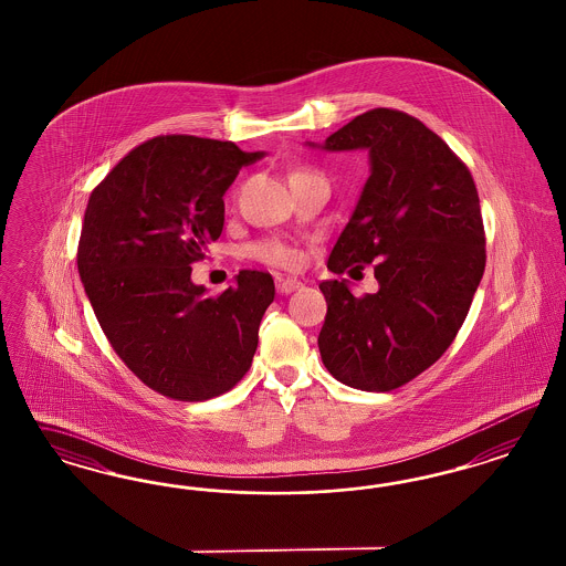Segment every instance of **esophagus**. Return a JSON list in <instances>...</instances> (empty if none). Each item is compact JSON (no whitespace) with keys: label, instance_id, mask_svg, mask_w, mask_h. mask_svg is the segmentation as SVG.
I'll use <instances>...</instances> for the list:
<instances>
[{"label":"esophagus","instance_id":"esophagus-1","mask_svg":"<svg viewBox=\"0 0 566 566\" xmlns=\"http://www.w3.org/2000/svg\"><path fill=\"white\" fill-rule=\"evenodd\" d=\"M303 286V282L294 280V277H277L275 280V289L280 294H291V292L298 291Z\"/></svg>","mask_w":566,"mask_h":566}]
</instances>
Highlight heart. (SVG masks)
Segmentation results:
<instances>
[{
	"instance_id": "b5f03b06",
	"label": "heart",
	"mask_w": 566,
	"mask_h": 566,
	"mask_svg": "<svg viewBox=\"0 0 566 566\" xmlns=\"http://www.w3.org/2000/svg\"><path fill=\"white\" fill-rule=\"evenodd\" d=\"M249 255L258 261H263V263L275 265V268H284V270H296L301 265V253L282 240H259L249 247Z\"/></svg>"
}]
</instances>
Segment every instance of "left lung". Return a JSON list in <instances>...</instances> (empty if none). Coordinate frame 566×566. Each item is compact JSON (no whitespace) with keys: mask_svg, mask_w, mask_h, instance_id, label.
<instances>
[{"mask_svg":"<svg viewBox=\"0 0 566 566\" xmlns=\"http://www.w3.org/2000/svg\"><path fill=\"white\" fill-rule=\"evenodd\" d=\"M324 149L369 151L371 176L327 268L374 263L379 289L357 298L346 280L319 284V353L346 386L390 392L440 359L463 326L485 270L480 195L461 157L398 109L360 114Z\"/></svg>","mask_w":566,"mask_h":566,"instance_id":"1","label":"left lung"}]
</instances>
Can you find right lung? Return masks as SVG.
Returning <instances> with one entry per match:
<instances>
[{
  "label": "right lung",
  "instance_id": "right-lung-1",
  "mask_svg": "<svg viewBox=\"0 0 566 566\" xmlns=\"http://www.w3.org/2000/svg\"><path fill=\"white\" fill-rule=\"evenodd\" d=\"M259 157L230 140L161 135L124 155L88 197L76 253L86 296L116 355L161 396L207 400L251 367L272 275L242 270L206 296L190 265L220 239L223 192Z\"/></svg>",
  "mask_w": 566,
  "mask_h": 566
}]
</instances>
